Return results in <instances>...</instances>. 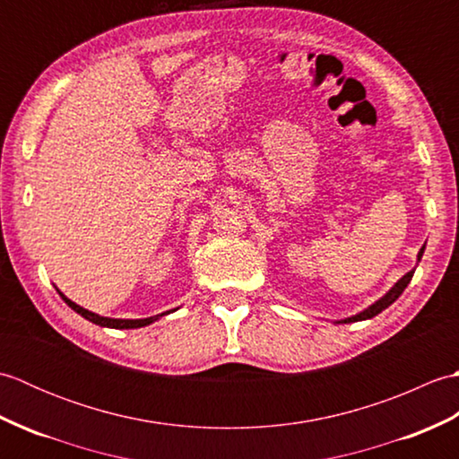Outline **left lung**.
<instances>
[{
	"label": "left lung",
	"mask_w": 459,
	"mask_h": 459,
	"mask_svg": "<svg viewBox=\"0 0 459 459\" xmlns=\"http://www.w3.org/2000/svg\"><path fill=\"white\" fill-rule=\"evenodd\" d=\"M424 248H426V245L420 248V252H418L416 262H420V260H422ZM414 270H416V268H412L411 272H408V274H404L401 280L396 281V284H394L391 290L386 291V294H385L383 298H378L377 301H373V304H370L368 307H365L363 311H359V314L351 316V317H345V319H337V321H333V324H355V321H365V319H370V317L378 316L380 311L386 309V307L391 306V304H394V301L398 299V296H401L403 291H404V288H406L408 284H411V280H412V276H414Z\"/></svg>",
	"instance_id": "left-lung-1"
}]
</instances>
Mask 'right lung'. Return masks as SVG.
Instances as JSON below:
<instances>
[{
	"label": "right lung",
	"instance_id": "right-lung-1",
	"mask_svg": "<svg viewBox=\"0 0 459 459\" xmlns=\"http://www.w3.org/2000/svg\"><path fill=\"white\" fill-rule=\"evenodd\" d=\"M56 291H58V296H61L63 299H65V304L68 306V307H73L76 314L79 316H82L84 319H89V321H92V324H96V325H100V327H110V329H138V327H145V325H150V324H153V321H158L160 317H163V316H168V314H173L175 309H179V307H175V309H169V311H163V314H160V316H153V317H143V319H118V317H104V316H99V314H94V311H89V309H84V307H81L79 304H74L73 299H68L61 290L56 288Z\"/></svg>",
	"mask_w": 459,
	"mask_h": 459
}]
</instances>
